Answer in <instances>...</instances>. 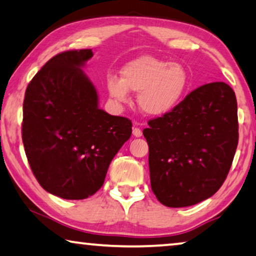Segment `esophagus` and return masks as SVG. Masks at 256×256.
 I'll return each mask as SVG.
<instances>
[{"label": "esophagus", "instance_id": "esophagus-1", "mask_svg": "<svg viewBox=\"0 0 256 256\" xmlns=\"http://www.w3.org/2000/svg\"><path fill=\"white\" fill-rule=\"evenodd\" d=\"M132 133H133V136H136V138H139V136H142V131H141L139 128H133Z\"/></svg>", "mask_w": 256, "mask_h": 256}]
</instances>
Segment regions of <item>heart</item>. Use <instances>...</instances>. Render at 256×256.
I'll list each match as a JSON object with an SVG mask.
<instances>
[{"mask_svg":"<svg viewBox=\"0 0 256 256\" xmlns=\"http://www.w3.org/2000/svg\"><path fill=\"white\" fill-rule=\"evenodd\" d=\"M122 78L109 76L106 87L110 98L126 104L130 92L138 94L139 109L148 116L170 112L188 90L190 76L180 63H170L152 56H141L125 64Z\"/></svg>","mask_w":256,"mask_h":256,"instance_id":"b5f03b06","label":"heart"}]
</instances>
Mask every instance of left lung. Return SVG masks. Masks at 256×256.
I'll list each match as a JSON object with an SVG mask.
<instances>
[{"label":"left lung","mask_w":256,"mask_h":256,"mask_svg":"<svg viewBox=\"0 0 256 256\" xmlns=\"http://www.w3.org/2000/svg\"><path fill=\"white\" fill-rule=\"evenodd\" d=\"M148 126L150 186L162 204L188 207L220 190L239 136L237 98L228 84L200 86Z\"/></svg>","instance_id":"1"}]
</instances>
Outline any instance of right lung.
I'll return each instance as SVG.
<instances>
[{
  "label": "right lung",
  "instance_id": "1",
  "mask_svg": "<svg viewBox=\"0 0 256 256\" xmlns=\"http://www.w3.org/2000/svg\"><path fill=\"white\" fill-rule=\"evenodd\" d=\"M92 56V49H80L52 57L30 80L22 104L30 169L42 188L66 200L101 188L132 133L131 120L98 108V92L82 70Z\"/></svg>",
  "mask_w": 256,
  "mask_h": 256
}]
</instances>
